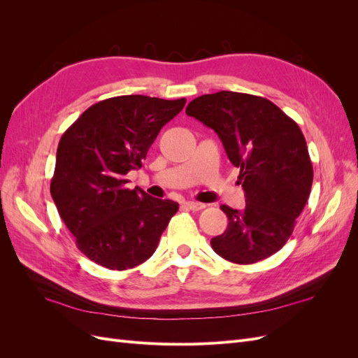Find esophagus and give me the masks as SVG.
Returning <instances> with one entry per match:
<instances>
[{
	"label": "esophagus",
	"instance_id": "esophagus-1",
	"mask_svg": "<svg viewBox=\"0 0 358 358\" xmlns=\"http://www.w3.org/2000/svg\"><path fill=\"white\" fill-rule=\"evenodd\" d=\"M185 208L189 209V210L197 212V210L204 209L206 204H204V203H200V201H187V203H185Z\"/></svg>",
	"mask_w": 358,
	"mask_h": 358
}]
</instances>
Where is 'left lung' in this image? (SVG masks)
Instances as JSON below:
<instances>
[{
    "instance_id": "8db88e82",
    "label": "left lung",
    "mask_w": 358,
    "mask_h": 358,
    "mask_svg": "<svg viewBox=\"0 0 358 358\" xmlns=\"http://www.w3.org/2000/svg\"><path fill=\"white\" fill-rule=\"evenodd\" d=\"M187 115L212 128L241 169L246 204L242 210L221 206L229 227L210 241L213 251L236 264L273 255L289 239L312 188L301 129L267 99L231 91L197 96Z\"/></svg>"
}]
</instances>
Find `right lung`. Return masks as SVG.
I'll return each mask as SVG.
<instances>
[{
	"mask_svg": "<svg viewBox=\"0 0 358 358\" xmlns=\"http://www.w3.org/2000/svg\"><path fill=\"white\" fill-rule=\"evenodd\" d=\"M187 100L121 95L92 104L62 134L50 194L79 251L110 270L133 268L155 252L179 204L128 189L161 128Z\"/></svg>",
	"mask_w": 358,
	"mask_h": 358,
	"instance_id": "obj_1",
	"label": "right lung"
}]
</instances>
